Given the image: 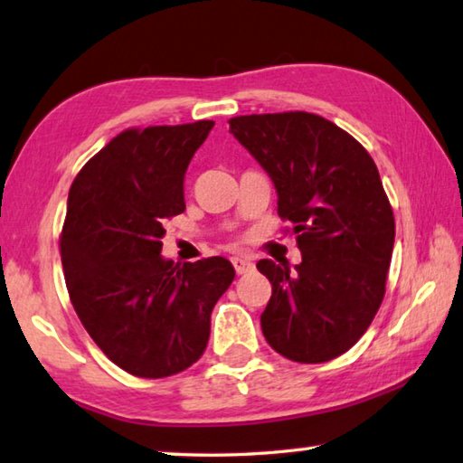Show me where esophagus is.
Listing matches in <instances>:
<instances>
[{
	"label": "esophagus",
	"mask_w": 463,
	"mask_h": 463,
	"mask_svg": "<svg viewBox=\"0 0 463 463\" xmlns=\"http://www.w3.org/2000/svg\"><path fill=\"white\" fill-rule=\"evenodd\" d=\"M232 264H233L235 272H238V274H248V272H251V269H254V261H251V260L246 258V256H235V258H232Z\"/></svg>",
	"instance_id": "esophagus-1"
}]
</instances>
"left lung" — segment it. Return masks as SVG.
<instances>
[{"instance_id":"left-lung-1","label":"left lung","mask_w":463,"mask_h":463,"mask_svg":"<svg viewBox=\"0 0 463 463\" xmlns=\"http://www.w3.org/2000/svg\"><path fill=\"white\" fill-rule=\"evenodd\" d=\"M230 133L272 179L278 215L302 254L294 269L256 264L272 284L261 333L290 361H333L364 335L385 296L395 217L377 165L312 112L235 117Z\"/></svg>"}]
</instances>
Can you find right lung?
<instances>
[{
	"instance_id": "add662e5",
	"label": "right lung",
	"mask_w": 463,
	"mask_h": 463,
	"mask_svg": "<svg viewBox=\"0 0 463 463\" xmlns=\"http://www.w3.org/2000/svg\"><path fill=\"white\" fill-rule=\"evenodd\" d=\"M213 125L127 128L70 187L60 235L70 302L100 351L135 377L191 367L235 278L222 256L183 266L161 256L163 223L185 212L183 179Z\"/></svg>"
}]
</instances>
